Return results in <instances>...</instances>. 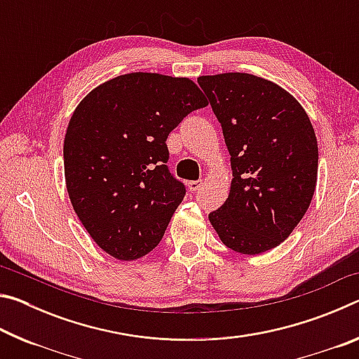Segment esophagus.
Wrapping results in <instances>:
<instances>
[{"label": "esophagus", "instance_id": "1", "mask_svg": "<svg viewBox=\"0 0 359 359\" xmlns=\"http://www.w3.org/2000/svg\"><path fill=\"white\" fill-rule=\"evenodd\" d=\"M201 187H203V180L188 182V188H190V191H198Z\"/></svg>", "mask_w": 359, "mask_h": 359}]
</instances>
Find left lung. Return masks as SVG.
<instances>
[{
	"mask_svg": "<svg viewBox=\"0 0 359 359\" xmlns=\"http://www.w3.org/2000/svg\"><path fill=\"white\" fill-rule=\"evenodd\" d=\"M222 123L233 180L209 214L231 250L259 255L293 233L313 198L318 144L307 112L280 85L247 72L198 77Z\"/></svg>",
	"mask_w": 359,
	"mask_h": 359,
	"instance_id": "obj_1",
	"label": "left lung"
}]
</instances>
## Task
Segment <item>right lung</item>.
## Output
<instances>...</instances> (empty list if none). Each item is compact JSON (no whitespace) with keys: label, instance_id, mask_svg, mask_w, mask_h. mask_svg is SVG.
Returning <instances> with one entry per match:
<instances>
[{"label":"right lung","instance_id":"add662e5","mask_svg":"<svg viewBox=\"0 0 359 359\" xmlns=\"http://www.w3.org/2000/svg\"><path fill=\"white\" fill-rule=\"evenodd\" d=\"M205 106L188 77L130 72L98 85L72 112L66 190L83 228L111 257L137 259L160 244L185 196L165 165L166 139Z\"/></svg>","mask_w":359,"mask_h":359}]
</instances>
